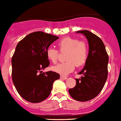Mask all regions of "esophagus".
Instances as JSON below:
<instances>
[{"label": "esophagus", "instance_id": "obj_1", "mask_svg": "<svg viewBox=\"0 0 121 121\" xmlns=\"http://www.w3.org/2000/svg\"><path fill=\"white\" fill-rule=\"evenodd\" d=\"M60 77V78L63 79V80H66V79L68 78L66 77H64V76H62V75H61Z\"/></svg>", "mask_w": 121, "mask_h": 121}]
</instances>
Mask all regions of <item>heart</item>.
<instances>
[{
  "instance_id": "obj_1",
  "label": "heart",
  "mask_w": 121,
  "mask_h": 121,
  "mask_svg": "<svg viewBox=\"0 0 121 121\" xmlns=\"http://www.w3.org/2000/svg\"><path fill=\"white\" fill-rule=\"evenodd\" d=\"M60 52L67 51L66 60L67 61L60 63L52 67L55 72L62 75H67L74 71L75 66H83L85 64L88 57V45L83 41L71 37H65L58 43ZM48 59L53 64L57 63L59 53L54 48L50 47L46 52Z\"/></svg>"
}]
</instances>
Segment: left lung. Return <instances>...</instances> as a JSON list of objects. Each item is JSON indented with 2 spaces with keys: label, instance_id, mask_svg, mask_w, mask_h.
<instances>
[{
  "label": "left lung",
  "instance_id": "8db88e82",
  "mask_svg": "<svg viewBox=\"0 0 121 121\" xmlns=\"http://www.w3.org/2000/svg\"><path fill=\"white\" fill-rule=\"evenodd\" d=\"M87 38L89 54L85 66L76 78V85L69 89L73 98L79 101H87L94 98L101 91L108 77V55L102 40L89 30L77 31Z\"/></svg>",
  "mask_w": 121,
  "mask_h": 121
}]
</instances>
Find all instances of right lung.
I'll use <instances>...</instances> for the list:
<instances>
[{"label":"right lung","mask_w":121,"mask_h":121,"mask_svg":"<svg viewBox=\"0 0 121 121\" xmlns=\"http://www.w3.org/2000/svg\"><path fill=\"white\" fill-rule=\"evenodd\" d=\"M59 37L43 32L28 34L16 45L13 55L12 80L16 91L30 103H39L48 98L60 74L52 71L42 73L50 61L47 50Z\"/></svg>","instance_id":"right-lung-1"}]
</instances>
